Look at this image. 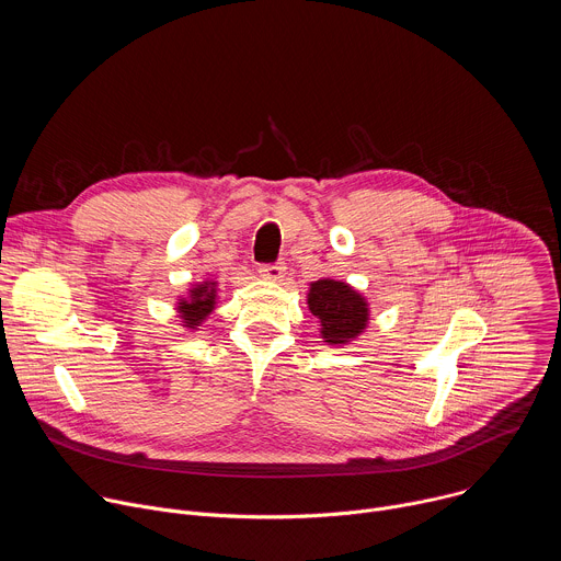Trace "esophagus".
Listing matches in <instances>:
<instances>
[{"mask_svg":"<svg viewBox=\"0 0 561 561\" xmlns=\"http://www.w3.org/2000/svg\"><path fill=\"white\" fill-rule=\"evenodd\" d=\"M284 275H286V266H284L282 262H275V264H262V266H260V277H264V279L279 282Z\"/></svg>","mask_w":561,"mask_h":561,"instance_id":"1","label":"esophagus"}]
</instances>
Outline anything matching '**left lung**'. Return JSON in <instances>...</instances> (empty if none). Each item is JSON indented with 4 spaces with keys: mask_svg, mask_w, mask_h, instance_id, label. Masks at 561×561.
I'll return each instance as SVG.
<instances>
[{
    "mask_svg": "<svg viewBox=\"0 0 561 561\" xmlns=\"http://www.w3.org/2000/svg\"><path fill=\"white\" fill-rule=\"evenodd\" d=\"M308 308L322 324V335L329 344H346L366 329V301L344 282L317 279L310 284Z\"/></svg>",
    "mask_w": 561,
    "mask_h": 561,
    "instance_id": "obj_1",
    "label": "left lung"
}]
</instances>
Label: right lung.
Listing matches in <instances>:
<instances>
[{
    "label": "right lung",
    "instance_id": "obj_1",
    "mask_svg": "<svg viewBox=\"0 0 561 561\" xmlns=\"http://www.w3.org/2000/svg\"><path fill=\"white\" fill-rule=\"evenodd\" d=\"M180 310L186 327L195 329L202 319L215 308V288L210 284H202L197 288L191 290V299L188 301H180Z\"/></svg>",
    "mask_w": 561,
    "mask_h": 561
}]
</instances>
